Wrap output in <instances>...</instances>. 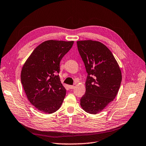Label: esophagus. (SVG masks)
<instances>
[{"instance_id": "esophagus-1", "label": "esophagus", "mask_w": 146, "mask_h": 146, "mask_svg": "<svg viewBox=\"0 0 146 146\" xmlns=\"http://www.w3.org/2000/svg\"><path fill=\"white\" fill-rule=\"evenodd\" d=\"M68 87L70 89H73V88H75V86H74V85H69Z\"/></svg>"}]
</instances>
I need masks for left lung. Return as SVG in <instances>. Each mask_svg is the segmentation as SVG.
<instances>
[{
  "label": "left lung",
  "instance_id": "1",
  "mask_svg": "<svg viewBox=\"0 0 146 146\" xmlns=\"http://www.w3.org/2000/svg\"><path fill=\"white\" fill-rule=\"evenodd\" d=\"M77 45L88 73L80 106L85 112L96 114L116 97L122 79L121 70L112 52L103 43L83 40L78 41Z\"/></svg>",
  "mask_w": 146,
  "mask_h": 146
}]
</instances>
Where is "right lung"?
Instances as JSON below:
<instances>
[{
    "label": "right lung",
    "mask_w": 146,
    "mask_h": 146,
    "mask_svg": "<svg viewBox=\"0 0 146 146\" xmlns=\"http://www.w3.org/2000/svg\"><path fill=\"white\" fill-rule=\"evenodd\" d=\"M73 41L47 40L38 46L21 69V82L31 104L36 110L52 114L61 107L66 90L58 73L59 63Z\"/></svg>",
    "instance_id": "obj_1"
}]
</instances>
